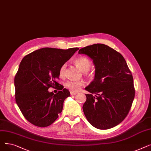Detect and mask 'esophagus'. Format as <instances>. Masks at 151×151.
<instances>
[{
	"label": "esophagus",
	"mask_w": 151,
	"mask_h": 151,
	"mask_svg": "<svg viewBox=\"0 0 151 151\" xmlns=\"http://www.w3.org/2000/svg\"><path fill=\"white\" fill-rule=\"evenodd\" d=\"M70 94L72 96V95H76L77 94V92H70Z\"/></svg>",
	"instance_id": "1"
}]
</instances>
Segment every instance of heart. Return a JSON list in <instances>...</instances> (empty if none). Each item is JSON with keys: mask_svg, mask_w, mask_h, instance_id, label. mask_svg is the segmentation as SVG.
I'll return each mask as SVG.
<instances>
[{"mask_svg": "<svg viewBox=\"0 0 151 151\" xmlns=\"http://www.w3.org/2000/svg\"><path fill=\"white\" fill-rule=\"evenodd\" d=\"M76 66L80 68V70L83 73H86L88 71L91 66V60L86 57H80L77 58L75 61ZM66 69V64H63L60 67L59 69V76L60 77H63L65 75ZM84 85V82L80 81H71L68 80L65 83V86L67 89H68L71 92H77L80 89L81 87Z\"/></svg>", "mask_w": 151, "mask_h": 151, "instance_id": "b5f03b06", "label": "heart"}]
</instances>
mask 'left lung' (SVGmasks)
<instances>
[{
    "label": "left lung",
    "mask_w": 151,
    "mask_h": 151,
    "mask_svg": "<svg viewBox=\"0 0 151 151\" xmlns=\"http://www.w3.org/2000/svg\"><path fill=\"white\" fill-rule=\"evenodd\" d=\"M93 61L95 76L85 89L83 112L89 122L98 129L106 130L120 124L127 116L134 97L133 79L121 54L104 44L80 49Z\"/></svg>",
    "instance_id": "obj_1"
}]
</instances>
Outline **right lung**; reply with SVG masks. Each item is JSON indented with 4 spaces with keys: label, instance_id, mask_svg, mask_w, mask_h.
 <instances>
[{
    "label": "right lung",
    "instance_id": "right-lung-1",
    "mask_svg": "<svg viewBox=\"0 0 151 151\" xmlns=\"http://www.w3.org/2000/svg\"><path fill=\"white\" fill-rule=\"evenodd\" d=\"M78 50L43 47L21 60L14 78L15 99L31 124L40 127L49 126L62 112L63 101L70 93L56 81L59 69ZM50 87H57L60 91L54 94L48 91Z\"/></svg>",
    "mask_w": 151,
    "mask_h": 151
}]
</instances>
